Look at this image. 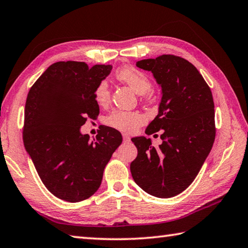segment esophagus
<instances>
[{
  "mask_svg": "<svg viewBox=\"0 0 248 248\" xmlns=\"http://www.w3.org/2000/svg\"><path fill=\"white\" fill-rule=\"evenodd\" d=\"M123 140H124V142H129L130 141V137L128 136V135L124 134L123 135Z\"/></svg>",
  "mask_w": 248,
  "mask_h": 248,
  "instance_id": "1",
  "label": "esophagus"
}]
</instances>
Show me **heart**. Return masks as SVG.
I'll use <instances>...</instances> for the list:
<instances>
[{
	"instance_id": "heart-1",
	"label": "heart",
	"mask_w": 248,
	"mask_h": 248,
	"mask_svg": "<svg viewBox=\"0 0 248 248\" xmlns=\"http://www.w3.org/2000/svg\"><path fill=\"white\" fill-rule=\"evenodd\" d=\"M115 78L120 82L127 84L138 94H146L151 90L150 78L137 68L124 66L115 71ZM95 101L100 107H106L110 102L111 91L107 81H100L94 92ZM146 123V116L138 111H125L116 109L106 118V124L124 133H134Z\"/></svg>"
}]
</instances>
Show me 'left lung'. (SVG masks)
Listing matches in <instances>:
<instances>
[{"label":"left lung","instance_id":"8db88e82","mask_svg":"<svg viewBox=\"0 0 248 248\" xmlns=\"http://www.w3.org/2000/svg\"><path fill=\"white\" fill-rule=\"evenodd\" d=\"M151 71L162 87L158 114L146 129L161 130L162 144L133 138L137 157L130 163L135 182L156 198H171L192 184L212 150L216 127L212 91L192 63L175 55L136 62Z\"/></svg>","mask_w":248,"mask_h":248}]
</instances>
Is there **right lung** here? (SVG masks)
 Instances as JSON below:
<instances>
[{"label": "right lung", "mask_w": 248, "mask_h": 248, "mask_svg": "<svg viewBox=\"0 0 248 248\" xmlns=\"http://www.w3.org/2000/svg\"><path fill=\"white\" fill-rule=\"evenodd\" d=\"M110 64L92 68L83 62H58L45 70L28 93L22 138L44 186L55 197L71 203L91 198L100 186L122 135L101 126L90 141L80 127L96 119L99 106L94 92Z\"/></svg>", "instance_id": "add662e5"}]
</instances>
